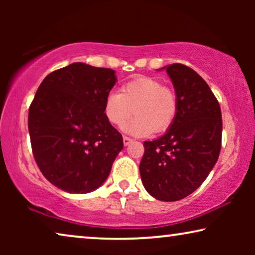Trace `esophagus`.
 <instances>
[{
  "instance_id": "1",
  "label": "esophagus",
  "mask_w": 255,
  "mask_h": 255,
  "mask_svg": "<svg viewBox=\"0 0 255 255\" xmlns=\"http://www.w3.org/2000/svg\"><path fill=\"white\" fill-rule=\"evenodd\" d=\"M132 141H133V140H132L131 138H128V137H123V142H124V146H128V145H130Z\"/></svg>"
}]
</instances>
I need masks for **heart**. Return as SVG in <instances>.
<instances>
[{"label":"heart","mask_w":255,"mask_h":255,"mask_svg":"<svg viewBox=\"0 0 255 255\" xmlns=\"http://www.w3.org/2000/svg\"><path fill=\"white\" fill-rule=\"evenodd\" d=\"M104 115L115 127H122L132 113L135 117L123 128L137 137L165 132L177 113L175 93L158 79L137 76L125 82L120 93H110L104 102Z\"/></svg>","instance_id":"b5f03b06"}]
</instances>
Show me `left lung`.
I'll use <instances>...</instances> for the list:
<instances>
[{"label":"left lung","mask_w":255,"mask_h":255,"mask_svg":"<svg viewBox=\"0 0 255 255\" xmlns=\"http://www.w3.org/2000/svg\"><path fill=\"white\" fill-rule=\"evenodd\" d=\"M162 69L172 80L177 113L165 134L144 142L139 172L151 196L174 202L194 193L215 167L223 123L217 99L194 69L181 64Z\"/></svg>","instance_id":"left-lung-1"}]
</instances>
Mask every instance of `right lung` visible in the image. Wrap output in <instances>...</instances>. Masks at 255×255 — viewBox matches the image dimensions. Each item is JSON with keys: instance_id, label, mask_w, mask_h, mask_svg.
Returning <instances> with one entry per match:
<instances>
[{"instance_id": "add662e5", "label": "right lung", "mask_w": 255, "mask_h": 255, "mask_svg": "<svg viewBox=\"0 0 255 255\" xmlns=\"http://www.w3.org/2000/svg\"><path fill=\"white\" fill-rule=\"evenodd\" d=\"M110 68L74 62L48 74L29 109L33 156L43 175L69 194L96 190L109 176L123 137L104 115Z\"/></svg>"}]
</instances>
